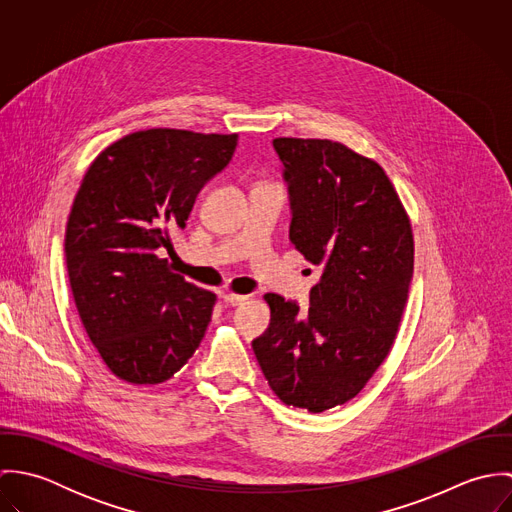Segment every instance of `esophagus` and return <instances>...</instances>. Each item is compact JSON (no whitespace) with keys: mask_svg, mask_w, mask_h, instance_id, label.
Instances as JSON below:
<instances>
[{"mask_svg":"<svg viewBox=\"0 0 512 512\" xmlns=\"http://www.w3.org/2000/svg\"><path fill=\"white\" fill-rule=\"evenodd\" d=\"M248 299V295H236V293H222V301L226 305H242Z\"/></svg>","mask_w":512,"mask_h":512,"instance_id":"obj_1","label":"esophagus"}]
</instances>
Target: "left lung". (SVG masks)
<instances>
[{
  "mask_svg": "<svg viewBox=\"0 0 512 512\" xmlns=\"http://www.w3.org/2000/svg\"><path fill=\"white\" fill-rule=\"evenodd\" d=\"M290 240L321 268L309 307L266 293L268 329L252 341L276 396L319 414L365 388L386 359L414 272L412 226L384 169L331 140L278 138Z\"/></svg>",
  "mask_w": 512,
  "mask_h": 512,
  "instance_id": "8db88e82",
  "label": "left lung"
}]
</instances>
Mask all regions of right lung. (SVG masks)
<instances>
[{
    "mask_svg": "<svg viewBox=\"0 0 512 512\" xmlns=\"http://www.w3.org/2000/svg\"><path fill=\"white\" fill-rule=\"evenodd\" d=\"M236 138L136 132L106 147L82 179L65 234L71 290L92 345L126 382H165L205 337L215 293L173 274L159 252L230 163Z\"/></svg>",
    "mask_w": 512,
    "mask_h": 512,
    "instance_id": "right-lung-1",
    "label": "right lung"
}]
</instances>
